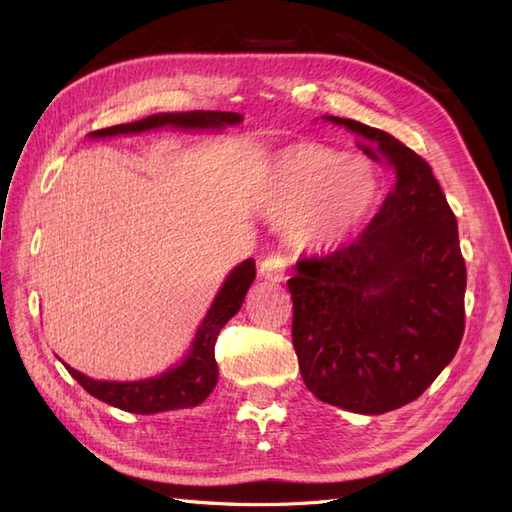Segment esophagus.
Wrapping results in <instances>:
<instances>
[{
    "label": "esophagus",
    "instance_id": "obj_1",
    "mask_svg": "<svg viewBox=\"0 0 512 512\" xmlns=\"http://www.w3.org/2000/svg\"><path fill=\"white\" fill-rule=\"evenodd\" d=\"M286 267H288L286 256L277 252V254H271V256H267L265 260L260 262L258 273H260V277H265L267 282L277 284V282H284Z\"/></svg>",
    "mask_w": 512,
    "mask_h": 512
}]
</instances>
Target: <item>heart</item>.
<instances>
[{"mask_svg":"<svg viewBox=\"0 0 512 512\" xmlns=\"http://www.w3.org/2000/svg\"><path fill=\"white\" fill-rule=\"evenodd\" d=\"M378 192V177L367 160L299 143L273 158L260 207L267 218L282 222L297 250L331 252L363 228Z\"/></svg>","mask_w":512,"mask_h":512,"instance_id":"obj_1","label":"heart"}]
</instances>
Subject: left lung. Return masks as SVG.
I'll return each instance as SVG.
<instances>
[{"instance_id": "8db88e82", "label": "left lung", "mask_w": 512, "mask_h": 512, "mask_svg": "<svg viewBox=\"0 0 512 512\" xmlns=\"http://www.w3.org/2000/svg\"><path fill=\"white\" fill-rule=\"evenodd\" d=\"M359 136L395 185L354 243L301 258L288 280L303 382L324 404L384 414L425 393L463 337L466 262L431 166L389 132L324 115Z\"/></svg>"}]
</instances>
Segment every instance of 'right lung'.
<instances>
[{"label": "right lung", "mask_w": 512, "mask_h": 512, "mask_svg": "<svg viewBox=\"0 0 512 512\" xmlns=\"http://www.w3.org/2000/svg\"><path fill=\"white\" fill-rule=\"evenodd\" d=\"M243 121L239 113H224V111H190V113H158L132 123H121V126H111L104 130L89 132L91 138L117 136V134H138L156 128H179V130H222L226 126H237ZM256 277V262L252 258L243 260L241 265L230 271L224 286L220 288L218 297L213 299L207 316L203 318L196 337L192 342L190 352L183 356V361L168 369L166 374L158 378H147L138 382H108L87 378L81 371L72 369L70 376L79 382L83 389L104 401L108 406L119 410L134 412V414H156L166 410L179 408H194L211 395L218 382V363H215V339H218L224 324L235 316L247 288L252 286Z\"/></svg>", "instance_id": "obj_1"}]
</instances>
